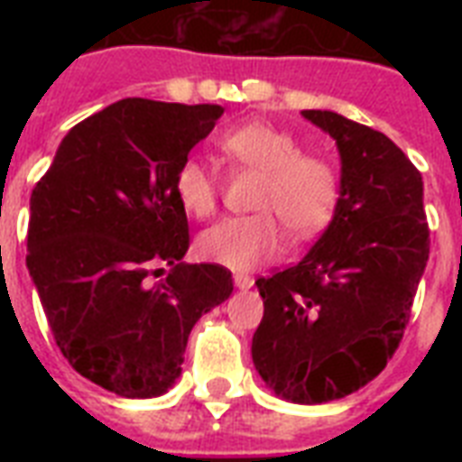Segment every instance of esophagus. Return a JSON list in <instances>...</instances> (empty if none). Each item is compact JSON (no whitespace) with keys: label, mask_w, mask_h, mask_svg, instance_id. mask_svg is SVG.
<instances>
[{"label":"esophagus","mask_w":462,"mask_h":462,"mask_svg":"<svg viewBox=\"0 0 462 462\" xmlns=\"http://www.w3.org/2000/svg\"><path fill=\"white\" fill-rule=\"evenodd\" d=\"M235 285H237L239 290H249L254 285V278L246 273H235Z\"/></svg>","instance_id":"1"}]
</instances>
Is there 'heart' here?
<instances>
[{"instance_id":"1","label":"heart","mask_w":462,"mask_h":462,"mask_svg":"<svg viewBox=\"0 0 462 462\" xmlns=\"http://www.w3.org/2000/svg\"><path fill=\"white\" fill-rule=\"evenodd\" d=\"M217 146L235 170L259 172L252 216L225 217L199 237V254L232 271L275 261L285 249L282 225L295 239L321 235L336 217L340 174L321 151L300 148L295 134L252 119L220 134ZM174 196L189 216L210 217L220 201V180L199 158H184L174 172Z\"/></svg>"}]
</instances>
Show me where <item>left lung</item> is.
Wrapping results in <instances>:
<instances>
[{
  "label": "left lung",
  "instance_id": "8db88e82",
  "mask_svg": "<svg viewBox=\"0 0 462 462\" xmlns=\"http://www.w3.org/2000/svg\"><path fill=\"white\" fill-rule=\"evenodd\" d=\"M343 160L333 223L297 266L259 278L263 319L254 365L275 393L316 405L383 372L412 314L430 259L422 174L372 126L304 110Z\"/></svg>",
  "mask_w": 462,
  "mask_h": 462
}]
</instances>
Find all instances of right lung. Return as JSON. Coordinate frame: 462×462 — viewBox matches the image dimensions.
<instances>
[{"instance_id":"right-lung-1","label":"right lung","mask_w":462,"mask_h":462,"mask_svg":"<svg viewBox=\"0 0 462 462\" xmlns=\"http://www.w3.org/2000/svg\"><path fill=\"white\" fill-rule=\"evenodd\" d=\"M223 112L112 103L64 136L32 187L25 263L47 326L69 365L112 393H165L194 323L232 292L225 266L181 263L191 237L174 196L177 167Z\"/></svg>"}]
</instances>
